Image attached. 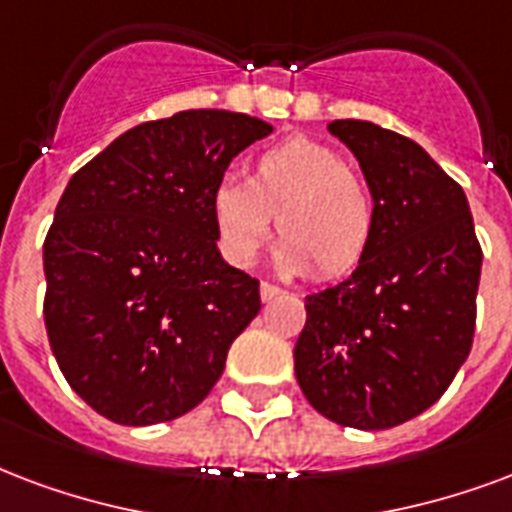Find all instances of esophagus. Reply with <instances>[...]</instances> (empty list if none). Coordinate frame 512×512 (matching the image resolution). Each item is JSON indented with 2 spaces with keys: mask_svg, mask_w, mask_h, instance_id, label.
Returning <instances> with one entry per match:
<instances>
[{
  "mask_svg": "<svg viewBox=\"0 0 512 512\" xmlns=\"http://www.w3.org/2000/svg\"><path fill=\"white\" fill-rule=\"evenodd\" d=\"M282 293H285V290L271 285V282H263V285H260V298H263V301H271V298H276V295H282Z\"/></svg>",
  "mask_w": 512,
  "mask_h": 512,
  "instance_id": "1",
  "label": "esophagus"
}]
</instances>
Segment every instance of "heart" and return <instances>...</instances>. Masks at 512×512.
I'll use <instances>...</instances> for the list:
<instances>
[{"instance_id":"b5f03b06","label":"heart","mask_w":512,"mask_h":512,"mask_svg":"<svg viewBox=\"0 0 512 512\" xmlns=\"http://www.w3.org/2000/svg\"><path fill=\"white\" fill-rule=\"evenodd\" d=\"M282 236L276 260L285 271L350 274L374 236L372 192L339 151L312 138L276 143L246 168V184L222 179L211 192V222L230 266L249 268L271 238Z\"/></svg>"}]
</instances>
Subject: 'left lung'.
<instances>
[{"mask_svg":"<svg viewBox=\"0 0 512 512\" xmlns=\"http://www.w3.org/2000/svg\"><path fill=\"white\" fill-rule=\"evenodd\" d=\"M328 130L366 176L374 236L352 276L306 295L295 380L333 423L391 429L429 410L467 361L483 249L464 189L415 140L358 119Z\"/></svg>","mask_w":512,"mask_h":512,"instance_id":"1","label":"left lung"}]
</instances>
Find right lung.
<instances>
[{"label":"right lung","mask_w":512,"mask_h":512,"mask_svg":"<svg viewBox=\"0 0 512 512\" xmlns=\"http://www.w3.org/2000/svg\"><path fill=\"white\" fill-rule=\"evenodd\" d=\"M271 132L246 113L181 111L119 135L64 189L43 244L45 331L102 418H181L222 377L260 282L219 255L211 192Z\"/></svg>","instance_id":"obj_1"}]
</instances>
